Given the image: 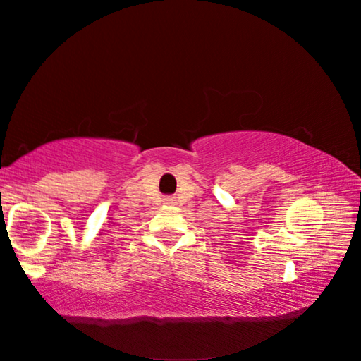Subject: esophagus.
Masks as SVG:
<instances>
[{
	"label": "esophagus",
	"instance_id": "34e87169",
	"mask_svg": "<svg viewBox=\"0 0 361 361\" xmlns=\"http://www.w3.org/2000/svg\"><path fill=\"white\" fill-rule=\"evenodd\" d=\"M164 202H166L167 205H175L176 200H175V197H166L164 199Z\"/></svg>",
	"mask_w": 361,
	"mask_h": 361
}]
</instances>
